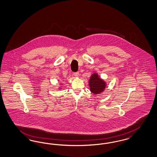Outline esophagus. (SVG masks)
Listing matches in <instances>:
<instances>
[{"mask_svg":"<svg viewBox=\"0 0 157 157\" xmlns=\"http://www.w3.org/2000/svg\"><path fill=\"white\" fill-rule=\"evenodd\" d=\"M74 75L75 77H78L79 75V72H76V73H74Z\"/></svg>","mask_w":157,"mask_h":157,"instance_id":"obj_1","label":"esophagus"}]
</instances>
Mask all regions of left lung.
<instances>
[{
    "mask_svg": "<svg viewBox=\"0 0 157 157\" xmlns=\"http://www.w3.org/2000/svg\"><path fill=\"white\" fill-rule=\"evenodd\" d=\"M89 86L92 93L94 94H100L106 88V82L101 78L98 73L94 72L90 77Z\"/></svg>",
    "mask_w": 157,
    "mask_h": 157,
    "instance_id": "8db88e82",
    "label": "left lung"
}]
</instances>
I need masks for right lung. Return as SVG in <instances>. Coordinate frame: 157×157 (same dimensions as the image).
<instances>
[{
    "mask_svg": "<svg viewBox=\"0 0 157 157\" xmlns=\"http://www.w3.org/2000/svg\"><path fill=\"white\" fill-rule=\"evenodd\" d=\"M58 89H59V90H61V89H62V86H59V87H58Z\"/></svg>",
    "mask_w": 157,
    "mask_h": 157,
    "instance_id": "right-lung-1",
    "label": "right lung"
}]
</instances>
